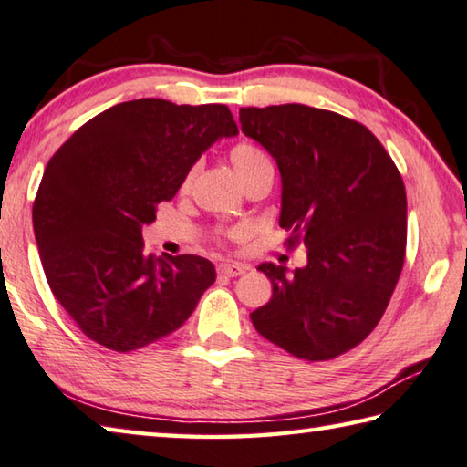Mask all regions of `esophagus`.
<instances>
[{"label":"esophagus","mask_w":467,"mask_h":467,"mask_svg":"<svg viewBox=\"0 0 467 467\" xmlns=\"http://www.w3.org/2000/svg\"><path fill=\"white\" fill-rule=\"evenodd\" d=\"M217 273L221 275V276H240V275H244L246 273V266L244 265H235V263H232V265H219L217 266Z\"/></svg>","instance_id":"34e87169"}]
</instances>
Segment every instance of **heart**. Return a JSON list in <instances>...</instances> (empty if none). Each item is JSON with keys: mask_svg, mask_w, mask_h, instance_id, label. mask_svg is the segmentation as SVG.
Listing matches in <instances>:
<instances>
[{"mask_svg": "<svg viewBox=\"0 0 467 467\" xmlns=\"http://www.w3.org/2000/svg\"><path fill=\"white\" fill-rule=\"evenodd\" d=\"M229 160H232L234 171H235V176H238L240 182L250 178L256 170L271 166L268 155L260 150V147H256L254 143H248V141H240L238 145H234L232 151H229ZM188 182H191V176H186V180L182 182V191H186Z\"/></svg>", "mask_w": 467, "mask_h": 467, "instance_id": "obj_1", "label": "heart"}]
</instances>
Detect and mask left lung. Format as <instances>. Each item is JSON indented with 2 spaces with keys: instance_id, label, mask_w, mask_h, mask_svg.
<instances>
[{
  "instance_id": "left-lung-1",
  "label": "left lung",
  "mask_w": 467,
  "mask_h": 467,
  "mask_svg": "<svg viewBox=\"0 0 467 467\" xmlns=\"http://www.w3.org/2000/svg\"><path fill=\"white\" fill-rule=\"evenodd\" d=\"M242 130L281 170L287 248L304 244L307 266L266 263L273 297L252 324L306 361H330L369 337L396 289L406 256V188L369 129L306 104L240 109Z\"/></svg>"
}]
</instances>
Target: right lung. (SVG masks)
Here are the masks:
<instances>
[{
    "label": "right lung",
    "instance_id": "right-lung-1",
    "mask_svg": "<svg viewBox=\"0 0 467 467\" xmlns=\"http://www.w3.org/2000/svg\"><path fill=\"white\" fill-rule=\"evenodd\" d=\"M232 135L225 104L141 98L89 119L48 160L35 238L48 287L88 338L117 353L143 348L178 330L215 283L201 256L145 254L141 227L201 153Z\"/></svg>",
    "mask_w": 467,
    "mask_h": 467
}]
</instances>
